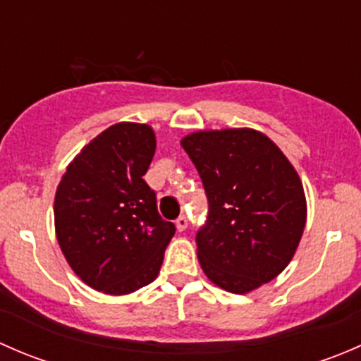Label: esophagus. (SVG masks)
I'll use <instances>...</instances> for the list:
<instances>
[{"instance_id": "esophagus-1", "label": "esophagus", "mask_w": 361, "mask_h": 361, "mask_svg": "<svg viewBox=\"0 0 361 361\" xmlns=\"http://www.w3.org/2000/svg\"><path fill=\"white\" fill-rule=\"evenodd\" d=\"M187 227H188V218L185 216V214H181V216L176 220V228L180 232H183Z\"/></svg>"}]
</instances>
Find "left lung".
<instances>
[{"label": "left lung", "mask_w": 361, "mask_h": 361, "mask_svg": "<svg viewBox=\"0 0 361 361\" xmlns=\"http://www.w3.org/2000/svg\"><path fill=\"white\" fill-rule=\"evenodd\" d=\"M181 147L207 197V218L195 235L204 274L232 293L274 279L305 227L304 188L290 160L253 129L202 130Z\"/></svg>", "instance_id": "left-lung-1"}]
</instances>
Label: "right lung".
<instances>
[{"label": "right lung", "mask_w": 361, "mask_h": 361, "mask_svg": "<svg viewBox=\"0 0 361 361\" xmlns=\"http://www.w3.org/2000/svg\"><path fill=\"white\" fill-rule=\"evenodd\" d=\"M154 154L150 126L115 123L83 147L57 187V241L75 274L97 292L150 285L176 232L143 180Z\"/></svg>", "instance_id": "add662e5"}]
</instances>
